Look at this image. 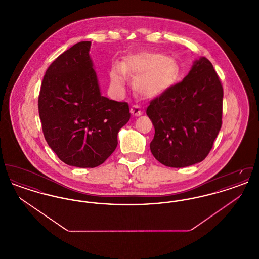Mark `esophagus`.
<instances>
[{"instance_id": "obj_1", "label": "esophagus", "mask_w": 259, "mask_h": 259, "mask_svg": "<svg viewBox=\"0 0 259 259\" xmlns=\"http://www.w3.org/2000/svg\"><path fill=\"white\" fill-rule=\"evenodd\" d=\"M130 111H131V113H132L133 115H136V116H139V115H141V114L143 113L141 108H140L138 105H133V106L131 107V109H130Z\"/></svg>"}]
</instances>
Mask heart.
<instances>
[{
	"label": "heart",
	"mask_w": 259,
	"mask_h": 259,
	"mask_svg": "<svg viewBox=\"0 0 259 259\" xmlns=\"http://www.w3.org/2000/svg\"><path fill=\"white\" fill-rule=\"evenodd\" d=\"M122 70L126 74L137 76L134 87L138 91L152 95L158 94L172 85L179 72L176 62L168 56L150 52H143L129 57L122 65ZM123 72L119 68L111 70V84L116 89L123 87Z\"/></svg>",
	"instance_id": "heart-1"
}]
</instances>
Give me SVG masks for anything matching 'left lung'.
Masks as SVG:
<instances>
[{
    "instance_id": "1",
    "label": "left lung",
    "mask_w": 259,
    "mask_h": 259,
    "mask_svg": "<svg viewBox=\"0 0 259 259\" xmlns=\"http://www.w3.org/2000/svg\"><path fill=\"white\" fill-rule=\"evenodd\" d=\"M223 88L211 63L201 57L185 78L150 101L155 133L149 147L161 164L183 168L204 160L222 128Z\"/></svg>"
}]
</instances>
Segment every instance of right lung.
<instances>
[{"mask_svg":"<svg viewBox=\"0 0 259 259\" xmlns=\"http://www.w3.org/2000/svg\"><path fill=\"white\" fill-rule=\"evenodd\" d=\"M91 41H80L50 64L38 95L46 141L67 165L94 168L117 146V134L130 119L126 102L101 95L89 56Z\"/></svg>","mask_w":259,"mask_h":259,"instance_id":"1","label":"right lung"}]
</instances>
